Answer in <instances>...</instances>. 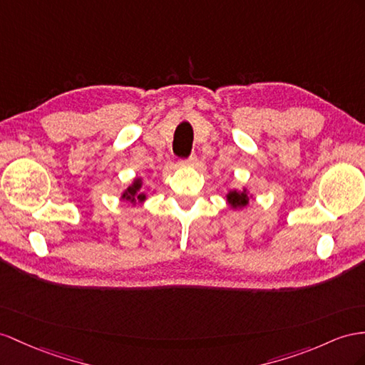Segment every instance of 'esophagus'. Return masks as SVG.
Wrapping results in <instances>:
<instances>
[{
    "label": "esophagus",
    "mask_w": 365,
    "mask_h": 365,
    "mask_svg": "<svg viewBox=\"0 0 365 365\" xmlns=\"http://www.w3.org/2000/svg\"><path fill=\"white\" fill-rule=\"evenodd\" d=\"M182 163L183 165H188V166H195V165H197V157H195L194 154H191L188 158H186V160H182Z\"/></svg>",
    "instance_id": "34e87169"
}]
</instances>
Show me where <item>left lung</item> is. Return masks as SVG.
Masks as SVG:
<instances>
[{
  "mask_svg": "<svg viewBox=\"0 0 365 365\" xmlns=\"http://www.w3.org/2000/svg\"><path fill=\"white\" fill-rule=\"evenodd\" d=\"M227 202L232 210H240L248 205L250 202V194L248 191L244 188L242 191L237 190H230L227 194Z\"/></svg>",
  "mask_w": 365,
  "mask_h": 365,
  "instance_id": "8db88e82",
  "label": "left lung"
}]
</instances>
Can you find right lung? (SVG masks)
I'll return each mask as SVG.
<instances>
[{
    "mask_svg": "<svg viewBox=\"0 0 365 365\" xmlns=\"http://www.w3.org/2000/svg\"><path fill=\"white\" fill-rule=\"evenodd\" d=\"M142 185H143V182H142V179H140V177H137V179H134V182L130 183L128 188L123 191V194H121V199L123 200H128V202H130V203H142V202H145L146 200V194L145 192H142L140 190H142Z\"/></svg>",
    "mask_w": 365,
    "mask_h": 365,
    "instance_id": "add662e5",
    "label": "right lung"
}]
</instances>
